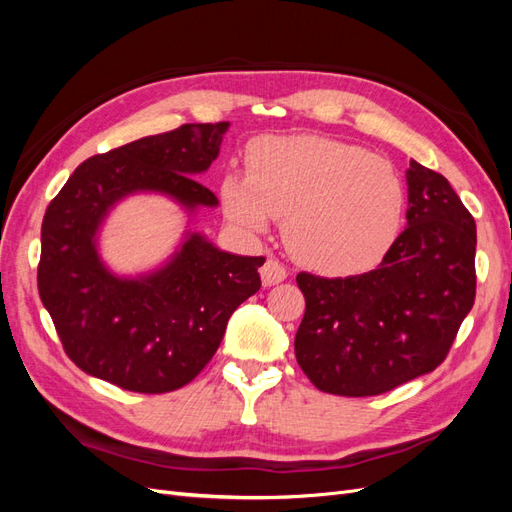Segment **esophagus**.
Returning a JSON list of instances; mask_svg holds the SVG:
<instances>
[{
  "instance_id": "1",
  "label": "esophagus",
  "mask_w": 512,
  "mask_h": 512,
  "mask_svg": "<svg viewBox=\"0 0 512 512\" xmlns=\"http://www.w3.org/2000/svg\"><path fill=\"white\" fill-rule=\"evenodd\" d=\"M286 267L282 265L280 260L269 258L265 265L260 269V277H262V286H275L286 280Z\"/></svg>"
}]
</instances>
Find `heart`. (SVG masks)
Listing matches in <instances>:
<instances>
[{"mask_svg":"<svg viewBox=\"0 0 512 512\" xmlns=\"http://www.w3.org/2000/svg\"><path fill=\"white\" fill-rule=\"evenodd\" d=\"M245 173L222 179L228 218L250 232L284 220V239L301 265L350 275L389 252L406 207L397 168L376 153L324 136L260 138Z\"/></svg>","mask_w":512,"mask_h":512,"instance_id":"b5f03b06","label":"heart"}]
</instances>
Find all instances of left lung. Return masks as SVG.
<instances>
[{
	"label": "left lung",
	"mask_w": 512,
	"mask_h": 512,
	"mask_svg": "<svg viewBox=\"0 0 512 512\" xmlns=\"http://www.w3.org/2000/svg\"><path fill=\"white\" fill-rule=\"evenodd\" d=\"M408 228L378 269L299 273L305 316L294 354L316 389L369 397L436 369L476 297V224L436 170L410 160Z\"/></svg>",
	"instance_id": "obj_1"
}]
</instances>
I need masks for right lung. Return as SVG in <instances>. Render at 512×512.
I'll use <instances>...</instances> for the list:
<instances>
[{
  "instance_id": "add662e5",
  "label": "right lung",
  "mask_w": 512,
  "mask_h": 512,
  "mask_svg": "<svg viewBox=\"0 0 512 512\" xmlns=\"http://www.w3.org/2000/svg\"><path fill=\"white\" fill-rule=\"evenodd\" d=\"M230 123H185L85 160L42 220L38 292L66 354L85 374L134 393L192 382L218 350L228 318L260 290L262 256L222 252L188 232L158 271L119 277L98 230L121 198L156 192L194 213L218 198L194 177L218 158Z\"/></svg>"
}]
</instances>
